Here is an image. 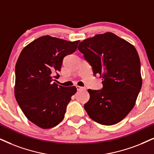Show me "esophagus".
<instances>
[{
	"label": "esophagus",
	"instance_id": "34e87169",
	"mask_svg": "<svg viewBox=\"0 0 154 154\" xmlns=\"http://www.w3.org/2000/svg\"><path fill=\"white\" fill-rule=\"evenodd\" d=\"M77 90H86V88H85V87H80V86H78V85H77Z\"/></svg>",
	"mask_w": 154,
	"mask_h": 154
}]
</instances>
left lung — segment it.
I'll list each match as a JSON object with an SVG mask.
<instances>
[{
    "instance_id": "1",
    "label": "left lung",
    "mask_w": 154,
    "mask_h": 154,
    "mask_svg": "<svg viewBox=\"0 0 154 154\" xmlns=\"http://www.w3.org/2000/svg\"><path fill=\"white\" fill-rule=\"evenodd\" d=\"M78 50L90 63L94 75H100L103 80L102 89H88L90 97L84 108L97 123L106 126L119 123L134 108L141 88L137 50L110 32L84 40Z\"/></svg>"
}]
</instances>
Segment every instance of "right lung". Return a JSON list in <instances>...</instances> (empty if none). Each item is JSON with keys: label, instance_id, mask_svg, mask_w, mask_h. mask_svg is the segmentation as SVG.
<instances>
[{"label": "right lung", "instance_id": "1", "mask_svg": "<svg viewBox=\"0 0 154 154\" xmlns=\"http://www.w3.org/2000/svg\"><path fill=\"white\" fill-rule=\"evenodd\" d=\"M79 42L40 37L25 46L17 60L15 99L28 119L42 129H50L63 120L71 97L77 91L74 86L54 82L52 75L60 71L63 58L77 50Z\"/></svg>", "mask_w": 154, "mask_h": 154}]
</instances>
